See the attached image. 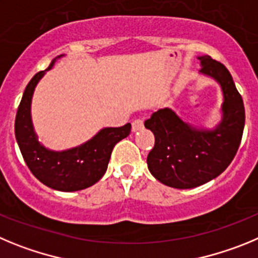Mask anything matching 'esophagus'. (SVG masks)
<instances>
[{"instance_id":"1","label":"esophagus","mask_w":258,"mask_h":258,"mask_svg":"<svg viewBox=\"0 0 258 258\" xmlns=\"http://www.w3.org/2000/svg\"><path fill=\"white\" fill-rule=\"evenodd\" d=\"M144 127V120L143 119H135L134 122H132V131H139V130H141Z\"/></svg>"}]
</instances>
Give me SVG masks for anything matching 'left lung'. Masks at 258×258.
I'll return each mask as SVG.
<instances>
[{
	"label": "left lung",
	"instance_id": "8db88e82",
	"mask_svg": "<svg viewBox=\"0 0 258 258\" xmlns=\"http://www.w3.org/2000/svg\"><path fill=\"white\" fill-rule=\"evenodd\" d=\"M201 72L215 78L224 92L221 123L213 131L192 128L171 109L145 120L155 143L146 162L150 173L167 186L191 189L222 173L235 157L244 130V104L230 72L211 56L199 57Z\"/></svg>",
	"mask_w": 258,
	"mask_h": 258
}]
</instances>
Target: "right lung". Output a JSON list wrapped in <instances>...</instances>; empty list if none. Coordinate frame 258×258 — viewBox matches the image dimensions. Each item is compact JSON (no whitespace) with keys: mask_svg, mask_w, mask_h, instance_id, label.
Masks as SVG:
<instances>
[{"mask_svg":"<svg viewBox=\"0 0 258 258\" xmlns=\"http://www.w3.org/2000/svg\"><path fill=\"white\" fill-rule=\"evenodd\" d=\"M55 64L38 72L29 81L18 106L15 117V136L23 158L34 177L51 189L77 191L96 184L106 172L113 148L131 132V124L101 130L83 145L66 150L51 152L39 145L31 120V100L34 87Z\"/></svg>","mask_w":258,"mask_h":258,"instance_id":"right-lung-1","label":"right lung"}]
</instances>
